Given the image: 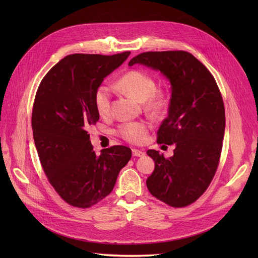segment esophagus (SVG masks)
I'll return each instance as SVG.
<instances>
[{"label":"esophagus","mask_w":258,"mask_h":258,"mask_svg":"<svg viewBox=\"0 0 258 258\" xmlns=\"http://www.w3.org/2000/svg\"><path fill=\"white\" fill-rule=\"evenodd\" d=\"M132 155H134L135 157H142V156L145 155V153L143 151L136 150V148H134V150H132Z\"/></svg>","instance_id":"1"}]
</instances>
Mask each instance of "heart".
<instances>
[{
    "mask_svg": "<svg viewBox=\"0 0 258 258\" xmlns=\"http://www.w3.org/2000/svg\"><path fill=\"white\" fill-rule=\"evenodd\" d=\"M116 87L141 101L147 111L158 113L167 105V98L161 92L156 91V82L153 77L143 71L132 70L124 73L117 81ZM93 103L100 116H107L111 111L112 90L106 85H100L93 95ZM148 124L144 121L124 122L117 129L122 139L128 142L140 144L146 140Z\"/></svg>",
    "mask_w": 258,
    "mask_h": 258,
    "instance_id": "1",
    "label": "heart"
}]
</instances>
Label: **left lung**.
I'll use <instances>...</instances> for the list:
<instances>
[{
    "instance_id": "1",
    "label": "left lung",
    "mask_w": 258,
    "mask_h": 258,
    "mask_svg": "<svg viewBox=\"0 0 258 258\" xmlns=\"http://www.w3.org/2000/svg\"><path fill=\"white\" fill-rule=\"evenodd\" d=\"M160 71L171 84L168 117L157 132V142L175 144L165 158L148 150L155 161L146 186L154 197L173 208L196 201L216 172L225 134V107L213 75L183 50L147 51L129 61Z\"/></svg>"
}]
</instances>
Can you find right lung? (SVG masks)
<instances>
[{"label":"right lung","mask_w":258,"mask_h":258,"mask_svg":"<svg viewBox=\"0 0 258 258\" xmlns=\"http://www.w3.org/2000/svg\"><path fill=\"white\" fill-rule=\"evenodd\" d=\"M129 54H69L38 86L32 111L36 151L49 183L73 207L90 208L111 194L131 158V150L122 145L98 156L87 131L99 120L96 89Z\"/></svg>","instance_id":"1"}]
</instances>
